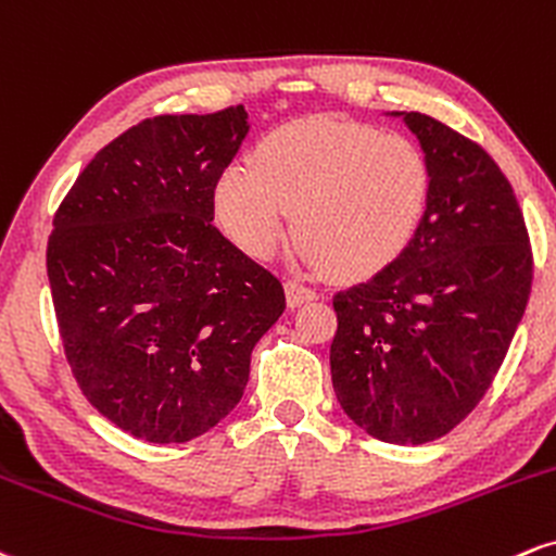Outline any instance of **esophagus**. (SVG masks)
<instances>
[{"mask_svg": "<svg viewBox=\"0 0 556 556\" xmlns=\"http://www.w3.org/2000/svg\"><path fill=\"white\" fill-rule=\"evenodd\" d=\"M286 299H289V306H299L304 302H315L317 291L302 280H286Z\"/></svg>", "mask_w": 556, "mask_h": 556, "instance_id": "34e87169", "label": "esophagus"}]
</instances>
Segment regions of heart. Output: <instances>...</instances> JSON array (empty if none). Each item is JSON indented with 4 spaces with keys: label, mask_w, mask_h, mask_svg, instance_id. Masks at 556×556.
Returning <instances> with one entry per match:
<instances>
[{
    "label": "heart",
    "mask_w": 556,
    "mask_h": 556,
    "mask_svg": "<svg viewBox=\"0 0 556 556\" xmlns=\"http://www.w3.org/2000/svg\"><path fill=\"white\" fill-rule=\"evenodd\" d=\"M432 192L427 155L408 137L317 116L280 127L215 187L220 226L254 260L276 257L291 233L309 263L341 278L393 265L419 231Z\"/></svg>",
    "instance_id": "heart-1"
}]
</instances>
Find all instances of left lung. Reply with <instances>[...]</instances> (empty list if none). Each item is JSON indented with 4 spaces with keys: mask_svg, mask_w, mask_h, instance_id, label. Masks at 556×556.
<instances>
[{
    "mask_svg": "<svg viewBox=\"0 0 556 556\" xmlns=\"http://www.w3.org/2000/svg\"><path fill=\"white\" fill-rule=\"evenodd\" d=\"M403 122L432 168L427 213L393 265L332 296L330 371L356 427L424 445L458 427L497 377L531 296L533 254L492 155L419 111Z\"/></svg>",
    "mask_w": 556,
    "mask_h": 556,
    "instance_id": "left-lung-1",
    "label": "left lung"
}]
</instances>
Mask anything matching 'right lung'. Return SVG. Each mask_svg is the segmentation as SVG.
Wrapping results in <instances>:
<instances>
[{
  "label": "right lung",
  "mask_w": 556,
  "mask_h": 556,
  "mask_svg": "<svg viewBox=\"0 0 556 556\" xmlns=\"http://www.w3.org/2000/svg\"><path fill=\"white\" fill-rule=\"evenodd\" d=\"M244 106L146 119L83 168L46 247L64 356L83 395L146 442L205 434L244 395L280 280L213 226Z\"/></svg>",
  "instance_id": "1"
}]
</instances>
